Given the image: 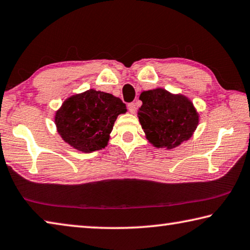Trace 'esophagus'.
Returning a JSON list of instances; mask_svg holds the SVG:
<instances>
[{"instance_id": "esophagus-1", "label": "esophagus", "mask_w": 250, "mask_h": 250, "mask_svg": "<svg viewBox=\"0 0 250 250\" xmlns=\"http://www.w3.org/2000/svg\"><path fill=\"white\" fill-rule=\"evenodd\" d=\"M128 109L130 110L131 113H134L135 112V104L134 103L128 104Z\"/></svg>"}]
</instances>
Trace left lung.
I'll list each match as a JSON object with an SVG mask.
<instances>
[{
    "mask_svg": "<svg viewBox=\"0 0 250 250\" xmlns=\"http://www.w3.org/2000/svg\"><path fill=\"white\" fill-rule=\"evenodd\" d=\"M140 100L139 121L153 146L173 149L192 137L198 125V115L186 97L158 88L143 91Z\"/></svg>",
    "mask_w": 250,
    "mask_h": 250,
    "instance_id": "left-lung-1",
    "label": "left lung"
}]
</instances>
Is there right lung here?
I'll return each instance as SVG.
<instances>
[{
	"instance_id": "1",
	"label": "right lung",
	"mask_w": 250,
	"mask_h": 250,
	"mask_svg": "<svg viewBox=\"0 0 250 250\" xmlns=\"http://www.w3.org/2000/svg\"><path fill=\"white\" fill-rule=\"evenodd\" d=\"M125 111L120 98L90 89L67 99L56 112L55 124L62 140L89 153L107 146L117 117Z\"/></svg>"
}]
</instances>
